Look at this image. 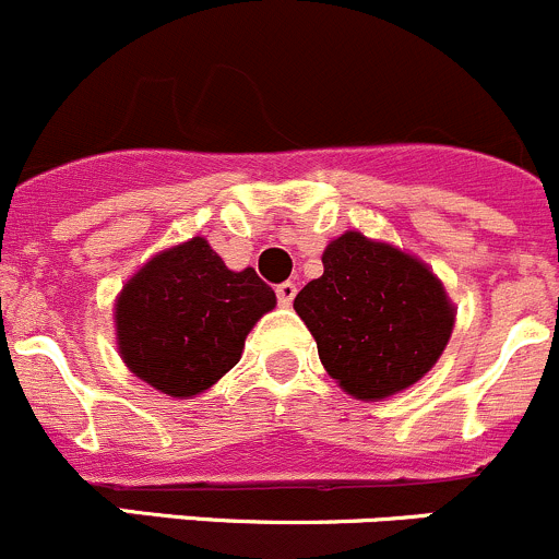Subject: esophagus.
<instances>
[{
  "mask_svg": "<svg viewBox=\"0 0 559 559\" xmlns=\"http://www.w3.org/2000/svg\"><path fill=\"white\" fill-rule=\"evenodd\" d=\"M295 295H297V286L292 284V281H284V284L275 286V297H278V306L289 308L292 302H295Z\"/></svg>",
  "mask_w": 559,
  "mask_h": 559,
  "instance_id": "34e87169",
  "label": "esophagus"
}]
</instances>
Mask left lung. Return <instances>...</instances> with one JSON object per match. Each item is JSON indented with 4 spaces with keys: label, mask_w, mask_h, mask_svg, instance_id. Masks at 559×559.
<instances>
[{
    "label": "left lung",
    "mask_w": 559,
    "mask_h": 559,
    "mask_svg": "<svg viewBox=\"0 0 559 559\" xmlns=\"http://www.w3.org/2000/svg\"><path fill=\"white\" fill-rule=\"evenodd\" d=\"M324 275L295 297L326 373L359 400L416 384L447 348L454 308L441 281L400 248L346 233L326 246Z\"/></svg>",
    "instance_id": "1"
}]
</instances>
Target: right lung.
Segmentation results:
<instances>
[{"label": "right lung", "instance_id": "obj_1", "mask_svg": "<svg viewBox=\"0 0 559 559\" xmlns=\"http://www.w3.org/2000/svg\"><path fill=\"white\" fill-rule=\"evenodd\" d=\"M275 308V292L246 267L233 273L207 240L151 259L116 302L123 362L170 397H191L240 362L246 335Z\"/></svg>", "mask_w": 559, "mask_h": 559}]
</instances>
